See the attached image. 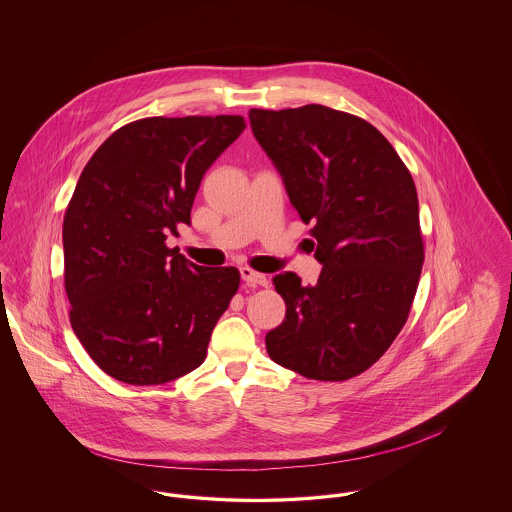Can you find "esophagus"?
<instances>
[{
	"label": "esophagus",
	"mask_w": 512,
	"mask_h": 512,
	"mask_svg": "<svg viewBox=\"0 0 512 512\" xmlns=\"http://www.w3.org/2000/svg\"><path fill=\"white\" fill-rule=\"evenodd\" d=\"M240 274L244 278L245 284H251V286H268V278L261 272H255L253 268L242 267L240 268Z\"/></svg>",
	"instance_id": "esophagus-1"
}]
</instances>
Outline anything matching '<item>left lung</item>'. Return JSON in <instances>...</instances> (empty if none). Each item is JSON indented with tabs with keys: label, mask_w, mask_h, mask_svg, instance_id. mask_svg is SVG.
<instances>
[{
	"label": "left lung",
	"mask_w": 512,
	"mask_h": 512,
	"mask_svg": "<svg viewBox=\"0 0 512 512\" xmlns=\"http://www.w3.org/2000/svg\"><path fill=\"white\" fill-rule=\"evenodd\" d=\"M255 140L280 172L295 211L313 222L315 286L272 278L284 322L265 338L274 363L324 382L374 365L405 326L424 245L413 176L390 142L355 115L324 105L251 109Z\"/></svg>",
	"instance_id": "8db88e82"
}]
</instances>
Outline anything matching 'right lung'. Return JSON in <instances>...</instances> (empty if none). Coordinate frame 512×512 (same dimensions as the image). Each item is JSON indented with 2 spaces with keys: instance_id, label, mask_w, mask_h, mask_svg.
I'll use <instances>...</instances> for the list:
<instances>
[{
  "instance_id": "obj_1",
  "label": "right lung",
  "mask_w": 512,
  "mask_h": 512,
  "mask_svg": "<svg viewBox=\"0 0 512 512\" xmlns=\"http://www.w3.org/2000/svg\"><path fill=\"white\" fill-rule=\"evenodd\" d=\"M244 128L238 115L130 122L80 174L63 220L71 326L115 380L157 386L205 361L240 272L199 267L167 236L190 224L201 178Z\"/></svg>"
}]
</instances>
